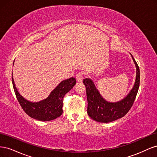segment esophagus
<instances>
[{"label":"esophagus","instance_id":"obj_1","mask_svg":"<svg viewBox=\"0 0 157 157\" xmlns=\"http://www.w3.org/2000/svg\"><path fill=\"white\" fill-rule=\"evenodd\" d=\"M83 77H84V75L81 72L78 73L77 75H76V79H77V81L79 82H81L82 81Z\"/></svg>","mask_w":157,"mask_h":157}]
</instances>
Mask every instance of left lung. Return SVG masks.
Segmentation results:
<instances>
[{
	"label": "left lung",
	"mask_w": 157,
	"mask_h": 157,
	"mask_svg": "<svg viewBox=\"0 0 157 157\" xmlns=\"http://www.w3.org/2000/svg\"><path fill=\"white\" fill-rule=\"evenodd\" d=\"M132 59L136 67V82L131 92L121 101L117 103L106 101L99 94L92 80L89 78L83 80V83L86 89L87 113L93 120L99 122H111L123 117L130 111L138 92L140 81L139 66L133 56Z\"/></svg>",
	"instance_id": "8db88e82"
}]
</instances>
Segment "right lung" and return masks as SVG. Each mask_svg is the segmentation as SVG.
I'll use <instances>...</instances> for the list:
<instances>
[{
  "label": "right lung",
  "instance_id": "add662e5",
  "mask_svg": "<svg viewBox=\"0 0 157 157\" xmlns=\"http://www.w3.org/2000/svg\"><path fill=\"white\" fill-rule=\"evenodd\" d=\"M12 80L14 92L23 110L30 117L40 121H52L61 115L65 95L76 84V79L73 77L63 80L46 99L39 102L32 103L26 100L19 94L13 77Z\"/></svg>",
  "mask_w": 157,
  "mask_h": 157
}]
</instances>
